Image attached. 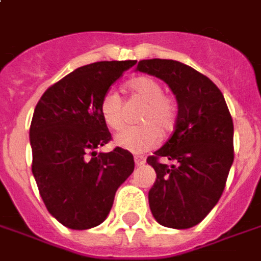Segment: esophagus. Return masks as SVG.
<instances>
[{"label":"esophagus","mask_w":261,"mask_h":261,"mask_svg":"<svg viewBox=\"0 0 261 261\" xmlns=\"http://www.w3.org/2000/svg\"><path fill=\"white\" fill-rule=\"evenodd\" d=\"M134 162H136L137 167H140V165H144V164H145V160H144L143 156H134Z\"/></svg>","instance_id":"34e87169"}]
</instances>
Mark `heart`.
<instances>
[{"label":"heart","instance_id":"1","mask_svg":"<svg viewBox=\"0 0 261 261\" xmlns=\"http://www.w3.org/2000/svg\"><path fill=\"white\" fill-rule=\"evenodd\" d=\"M127 89L133 96L145 103L138 117V121L143 124L118 133L114 143L120 148L140 154L152 148L160 141V134L168 136L174 131L179 109L174 96L164 93L161 82L151 76L133 79L128 82ZM99 112L109 128L118 131L124 127L123 101L116 92L109 90L103 94Z\"/></svg>","mask_w":261,"mask_h":261}]
</instances>
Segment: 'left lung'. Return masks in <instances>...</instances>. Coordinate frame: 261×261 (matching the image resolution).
<instances>
[{"label":"left lung","instance_id":"obj_1","mask_svg":"<svg viewBox=\"0 0 261 261\" xmlns=\"http://www.w3.org/2000/svg\"><path fill=\"white\" fill-rule=\"evenodd\" d=\"M137 70L164 80L178 101L172 136L147 162L156 179L149 209L160 225L189 229L212 211L233 164V120L225 97L205 74L171 59L140 61ZM165 158L174 164L159 162Z\"/></svg>","mask_w":261,"mask_h":261}]
</instances>
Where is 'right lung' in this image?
Here are the masks:
<instances>
[{
	"label": "right lung",
	"instance_id": "1",
	"mask_svg": "<svg viewBox=\"0 0 261 261\" xmlns=\"http://www.w3.org/2000/svg\"><path fill=\"white\" fill-rule=\"evenodd\" d=\"M134 65L112 61L79 67L49 87L35 107L29 128L32 174L49 213L69 229L105 222L116 191L134 171L130 151H96L112 140L100 100Z\"/></svg>",
	"mask_w": 261,
	"mask_h": 261
}]
</instances>
